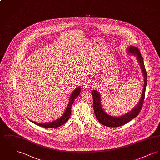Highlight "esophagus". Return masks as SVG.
I'll use <instances>...</instances> for the list:
<instances>
[{"mask_svg": "<svg viewBox=\"0 0 160 160\" xmlns=\"http://www.w3.org/2000/svg\"><path fill=\"white\" fill-rule=\"evenodd\" d=\"M92 84V82L89 80H86L84 82L83 87L85 89L88 88L90 86H91Z\"/></svg>", "mask_w": 160, "mask_h": 160, "instance_id": "1", "label": "esophagus"}]
</instances>
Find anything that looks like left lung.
<instances>
[{
  "label": "left lung",
  "instance_id": "left-lung-1",
  "mask_svg": "<svg viewBox=\"0 0 160 160\" xmlns=\"http://www.w3.org/2000/svg\"><path fill=\"white\" fill-rule=\"evenodd\" d=\"M128 52L137 56V59L140 63L141 68L142 69L143 74L144 75V79H145V83H144V86H143L144 88L143 89L141 98L138 104H137V106L134 108L131 111H130L129 113L125 115H123L121 117L111 116L107 114L103 110L102 108L101 107L100 95L98 92L93 90L92 91V95L93 98V110H94L95 116L99 123L108 127H121L126 124L127 123L129 122V121H131L134 118L137 117V115L139 114L143 104V101H144L145 97V91H146V87L147 80H148L147 72L145 69V64L143 62V58L138 48L135 47L134 46H131L128 48Z\"/></svg>",
  "mask_w": 160,
  "mask_h": 160
}]
</instances>
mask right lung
<instances>
[{"label": "right lung", "mask_w": 160, "mask_h": 160, "mask_svg": "<svg viewBox=\"0 0 160 160\" xmlns=\"http://www.w3.org/2000/svg\"><path fill=\"white\" fill-rule=\"evenodd\" d=\"M80 90H81L80 87H78L76 89L72 92V93L71 95L69 100L68 105L65 110L64 114H63V116L61 117L59 119L53 121V122L44 123H38L37 122H34L33 121H32V122L39 127H44V128H57V127H59L61 125H62L65 122H67L68 120L69 119L71 113V106H72V104L74 103V100L79 95L80 93Z\"/></svg>", "instance_id": "obj_1"}]
</instances>
